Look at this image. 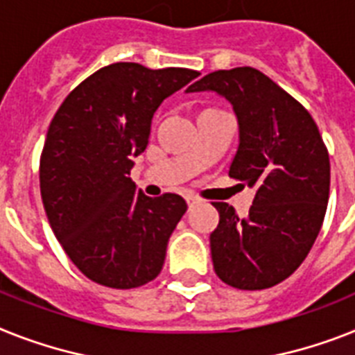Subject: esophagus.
Masks as SVG:
<instances>
[{"label": "esophagus", "mask_w": 355, "mask_h": 355, "mask_svg": "<svg viewBox=\"0 0 355 355\" xmlns=\"http://www.w3.org/2000/svg\"><path fill=\"white\" fill-rule=\"evenodd\" d=\"M187 205H189V207H194L196 203H199V198H196V196H187Z\"/></svg>", "instance_id": "obj_1"}]
</instances>
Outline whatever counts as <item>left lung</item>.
<instances>
[{
    "label": "left lung",
    "mask_w": 355,
    "mask_h": 355,
    "mask_svg": "<svg viewBox=\"0 0 355 355\" xmlns=\"http://www.w3.org/2000/svg\"><path fill=\"white\" fill-rule=\"evenodd\" d=\"M212 90L232 105L239 146L228 175L256 187L247 218L228 203L210 234L214 270L227 285L263 290L294 274L323 225L330 159L309 110L252 67L210 72L187 92Z\"/></svg>",
    "instance_id": "obj_1"
}]
</instances>
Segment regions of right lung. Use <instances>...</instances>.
Listing matches in <instances>:
<instances>
[{"instance_id": "1", "label": "right lung", "mask_w": 355, "mask_h": 355, "mask_svg": "<svg viewBox=\"0 0 355 355\" xmlns=\"http://www.w3.org/2000/svg\"><path fill=\"white\" fill-rule=\"evenodd\" d=\"M199 72L114 63L79 83L58 108L40 161L52 232L85 276L110 288L157 277L187 212L178 194L148 198L130 180L154 112Z\"/></svg>"}]
</instances>
